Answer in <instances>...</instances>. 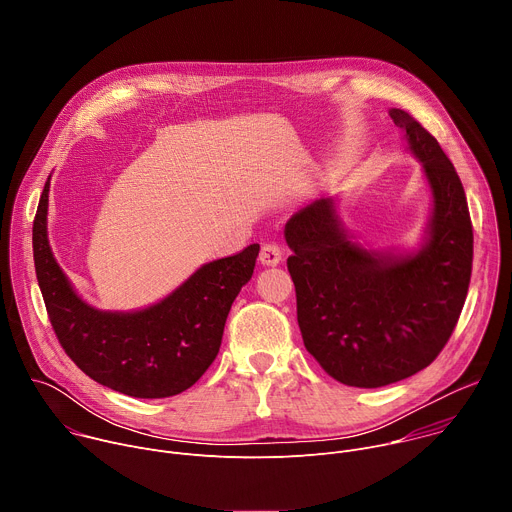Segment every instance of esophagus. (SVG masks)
Wrapping results in <instances>:
<instances>
[{"instance_id": "34e87169", "label": "esophagus", "mask_w": 512, "mask_h": 512, "mask_svg": "<svg viewBox=\"0 0 512 512\" xmlns=\"http://www.w3.org/2000/svg\"><path fill=\"white\" fill-rule=\"evenodd\" d=\"M281 255H283V251L277 243H263L261 253H259V261H261V265H279Z\"/></svg>"}]
</instances>
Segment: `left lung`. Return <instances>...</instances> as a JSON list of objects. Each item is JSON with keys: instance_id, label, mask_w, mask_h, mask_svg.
<instances>
[{"instance_id": "obj_1", "label": "left lung", "mask_w": 512, "mask_h": 512, "mask_svg": "<svg viewBox=\"0 0 512 512\" xmlns=\"http://www.w3.org/2000/svg\"><path fill=\"white\" fill-rule=\"evenodd\" d=\"M423 164L433 208L413 255L362 249L344 231L332 198L298 210L285 225L294 251L298 324L308 352L336 381L375 389L435 360L466 302L474 235L460 176L437 139L407 111L391 109Z\"/></svg>"}]
</instances>
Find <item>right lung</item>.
Segmentation results:
<instances>
[{"label": "right lung", "mask_w": 512, "mask_h": 512, "mask_svg": "<svg viewBox=\"0 0 512 512\" xmlns=\"http://www.w3.org/2000/svg\"><path fill=\"white\" fill-rule=\"evenodd\" d=\"M50 178L32 227L36 277L54 334L93 381L137 399L190 389L221 348L225 322L251 279L259 245L202 265L160 304L137 312H101L72 289L48 245Z\"/></svg>", "instance_id": "obj_1"}]
</instances>
